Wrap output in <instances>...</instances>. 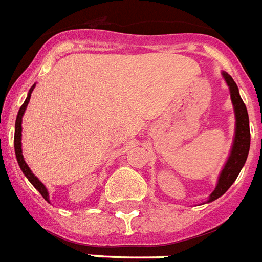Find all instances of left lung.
Segmentation results:
<instances>
[{
    "label": "left lung",
    "mask_w": 262,
    "mask_h": 262,
    "mask_svg": "<svg viewBox=\"0 0 262 262\" xmlns=\"http://www.w3.org/2000/svg\"><path fill=\"white\" fill-rule=\"evenodd\" d=\"M223 75H224L225 81L229 86V92H231V99H232L235 117H236V130H235V140H233L231 155L220 174L217 187L211 192L207 202H213L228 191L229 187L233 184V181L236 180L242 170L247 155H249V149H250V126H249V114H247L246 105L239 95L236 83L232 77L227 73H223Z\"/></svg>",
    "instance_id": "obj_1"
}]
</instances>
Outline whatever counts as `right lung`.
<instances>
[{"instance_id":"obj_1","label":"right lung","mask_w":262,"mask_h":262,"mask_svg":"<svg viewBox=\"0 0 262 262\" xmlns=\"http://www.w3.org/2000/svg\"><path fill=\"white\" fill-rule=\"evenodd\" d=\"M34 91V86L30 89L29 92V96H27V99L25 100V103H23V105L20 107L19 113H17V118H16V123H15V152H16V158H17V163H19L20 169H21V171L25 173V176L29 179V181L31 183V184L35 187V188L38 189V192L41 193L43 196V199L45 201H48L49 202V195H48V191L47 188H45V185L39 181V180L34 176V173L31 170H30V167L27 166V163L25 162V158H23V154H21V117H23V114H25L26 111V107H27V104H29L30 101V97H31V93H33Z\"/></svg>"}]
</instances>
